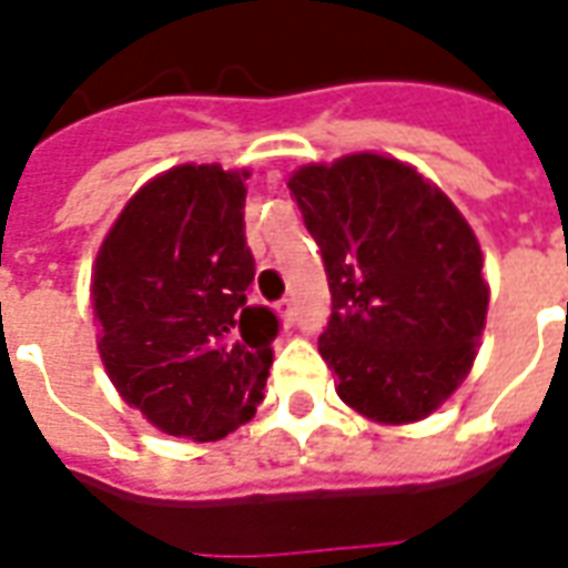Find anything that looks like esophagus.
Returning a JSON list of instances; mask_svg holds the SVG:
<instances>
[{"label": "esophagus", "mask_w": 568, "mask_h": 568, "mask_svg": "<svg viewBox=\"0 0 568 568\" xmlns=\"http://www.w3.org/2000/svg\"><path fill=\"white\" fill-rule=\"evenodd\" d=\"M276 313H280V320L285 322V325H292V322H295V304H292V297H285V301H280V304H276Z\"/></svg>", "instance_id": "obj_1"}]
</instances>
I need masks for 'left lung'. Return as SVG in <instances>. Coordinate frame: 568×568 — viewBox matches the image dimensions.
<instances>
[{
  "mask_svg": "<svg viewBox=\"0 0 568 568\" xmlns=\"http://www.w3.org/2000/svg\"><path fill=\"white\" fill-rule=\"evenodd\" d=\"M288 191L328 273L320 353L337 395L374 423L426 419L471 371L487 322L475 231L414 166L371 151L307 163Z\"/></svg>",
  "mask_w": 568,
  "mask_h": 568,
  "instance_id": "1",
  "label": "left lung"
}]
</instances>
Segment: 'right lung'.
<instances>
[{"instance_id":"add662e5","label":"right lung","mask_w":568,"mask_h":568,"mask_svg":"<svg viewBox=\"0 0 568 568\" xmlns=\"http://www.w3.org/2000/svg\"><path fill=\"white\" fill-rule=\"evenodd\" d=\"M246 170L182 163L154 175L105 234L91 280L100 358L151 426L219 440L264 398L280 320L248 304Z\"/></svg>"}]
</instances>
